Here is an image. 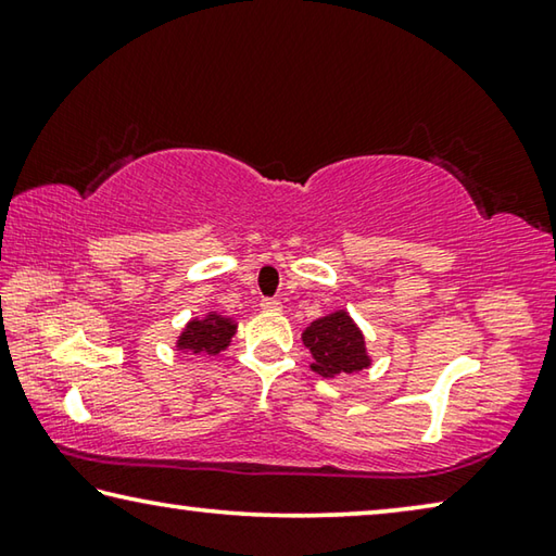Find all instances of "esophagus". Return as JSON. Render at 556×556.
Listing matches in <instances>:
<instances>
[{"label":"esophagus","instance_id":"1","mask_svg":"<svg viewBox=\"0 0 556 556\" xmlns=\"http://www.w3.org/2000/svg\"><path fill=\"white\" fill-rule=\"evenodd\" d=\"M262 308H269V312H277V308H281V301L277 296H265L262 299Z\"/></svg>","mask_w":556,"mask_h":556}]
</instances>
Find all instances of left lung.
Returning <instances> with one entry per match:
<instances>
[{
	"instance_id": "1",
	"label": "left lung",
	"mask_w": 556,
	"mask_h": 556,
	"mask_svg": "<svg viewBox=\"0 0 556 556\" xmlns=\"http://www.w3.org/2000/svg\"><path fill=\"white\" fill-rule=\"evenodd\" d=\"M304 345L314 355L312 368L324 378L357 372L368 368L370 363L363 333L357 331L353 318L345 312L324 316L308 326L304 331Z\"/></svg>"
}]
</instances>
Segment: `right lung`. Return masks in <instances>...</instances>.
I'll return each mask as SVG.
<instances>
[{"mask_svg":"<svg viewBox=\"0 0 556 556\" xmlns=\"http://www.w3.org/2000/svg\"><path fill=\"white\" fill-rule=\"evenodd\" d=\"M235 333V326L228 321V318L220 316H211L205 321H191L186 326V333L178 338V348L181 351H191V353H220L225 345L230 343V338Z\"/></svg>","mask_w":556,"mask_h":556,"instance_id":"obj_1","label":"right lung"}]
</instances>
